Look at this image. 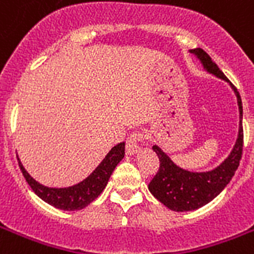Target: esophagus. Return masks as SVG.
Instances as JSON below:
<instances>
[{
    "label": "esophagus",
    "instance_id": "esophagus-1",
    "mask_svg": "<svg viewBox=\"0 0 254 254\" xmlns=\"http://www.w3.org/2000/svg\"><path fill=\"white\" fill-rule=\"evenodd\" d=\"M143 139V134L139 133V131H134L129 135V138L127 139V146H125V150H127V154L133 155L135 153L139 151V142Z\"/></svg>",
    "mask_w": 254,
    "mask_h": 254
}]
</instances>
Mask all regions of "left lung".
Listing matches in <instances>:
<instances>
[{
  "instance_id": "obj_1",
  "label": "left lung",
  "mask_w": 254,
  "mask_h": 254,
  "mask_svg": "<svg viewBox=\"0 0 254 254\" xmlns=\"http://www.w3.org/2000/svg\"><path fill=\"white\" fill-rule=\"evenodd\" d=\"M190 53L200 61L207 72L212 73L216 77H220L235 91L237 97V105L240 112V124H239V134L235 146L231 154L224 162L219 165L216 169L205 173H192L189 170L177 166L170 159L169 155L158 147L153 146V150L159 158V170L155 177L149 183V191L154 197H157L167 208L177 212L193 211L205 205L215 199L219 193L225 189L232 177L236 173L240 165L241 154H243V142H244V133H243V103H241L240 93L236 87L227 79L215 62L211 59L208 54L201 49L190 50Z\"/></svg>"
}]
</instances>
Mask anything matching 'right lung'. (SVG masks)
<instances>
[{
    "label": "right lung",
    "mask_w": 254,
    "mask_h": 254,
    "mask_svg": "<svg viewBox=\"0 0 254 254\" xmlns=\"http://www.w3.org/2000/svg\"><path fill=\"white\" fill-rule=\"evenodd\" d=\"M124 155H125V142H121L115 147H112L111 151L103 159V162L93 170V173L89 177H87L84 181H81L77 185L64 187V189H53V187H46L41 185L26 171L19 159H18V163H19L26 182L42 200L63 211H77V209H83L87 207L103 192L113 170L124 158Z\"/></svg>",
    "instance_id": "add662e5"
}]
</instances>
